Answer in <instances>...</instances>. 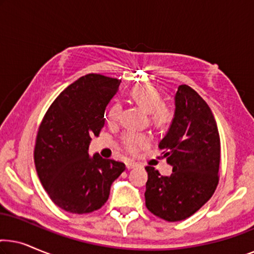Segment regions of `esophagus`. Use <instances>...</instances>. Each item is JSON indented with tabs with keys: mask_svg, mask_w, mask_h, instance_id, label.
<instances>
[{
	"mask_svg": "<svg viewBox=\"0 0 254 254\" xmlns=\"http://www.w3.org/2000/svg\"><path fill=\"white\" fill-rule=\"evenodd\" d=\"M126 166H127V169H135V168H136V166H138V164H137L136 162H134V161H128L126 163Z\"/></svg>",
	"mask_w": 254,
	"mask_h": 254,
	"instance_id": "obj_1",
	"label": "esophagus"
}]
</instances>
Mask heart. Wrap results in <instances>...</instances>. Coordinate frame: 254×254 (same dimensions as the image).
Instances as JSON below:
<instances>
[{
	"label": "heart",
	"mask_w": 254,
	"mask_h": 254,
	"mask_svg": "<svg viewBox=\"0 0 254 254\" xmlns=\"http://www.w3.org/2000/svg\"><path fill=\"white\" fill-rule=\"evenodd\" d=\"M130 98L136 103L144 112L151 113L152 124L158 129H165L171 123L172 112L168 107L163 105V98L158 89L152 85H138L130 90ZM121 112L120 104L114 103L107 111L109 123H116L119 119ZM149 143V138L144 134L130 133L125 137V144L130 152L137 151L140 148L145 147Z\"/></svg>",
	"instance_id": "obj_1"
}]
</instances>
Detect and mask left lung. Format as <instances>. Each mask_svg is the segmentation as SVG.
Here are the masks:
<instances>
[{"mask_svg": "<svg viewBox=\"0 0 254 254\" xmlns=\"http://www.w3.org/2000/svg\"><path fill=\"white\" fill-rule=\"evenodd\" d=\"M172 166L168 177L147 166L145 206L169 222L186 220L213 195L218 183L220 134L207 103L189 85L175 96V114L158 144Z\"/></svg>", "mask_w": 254, "mask_h": 254, "instance_id": "left-lung-1", "label": "left lung"}]
</instances>
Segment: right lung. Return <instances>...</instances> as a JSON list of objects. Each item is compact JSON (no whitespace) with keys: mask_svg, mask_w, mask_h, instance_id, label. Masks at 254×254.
I'll return each mask as SVG.
<instances>
[{"mask_svg":"<svg viewBox=\"0 0 254 254\" xmlns=\"http://www.w3.org/2000/svg\"><path fill=\"white\" fill-rule=\"evenodd\" d=\"M120 82L98 74L82 76L58 96L38 130V177L52 201L69 213L99 209L126 169L121 162L89 155L91 137L104 127L106 106Z\"/></svg>","mask_w":254,"mask_h":254,"instance_id":"1","label":"right lung"}]
</instances>
